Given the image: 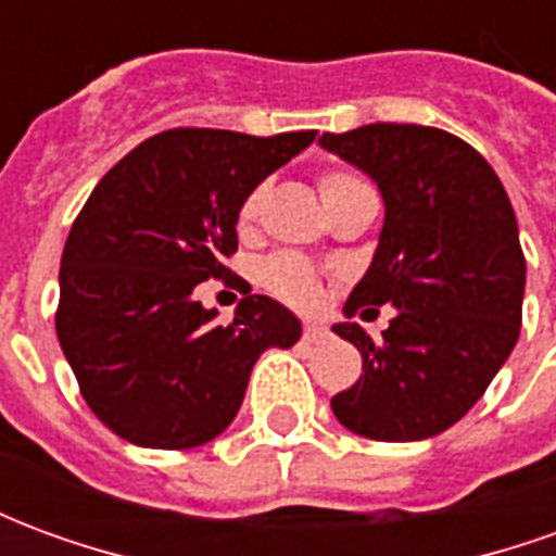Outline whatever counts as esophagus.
<instances>
[{
	"label": "esophagus",
	"mask_w": 556,
	"mask_h": 556,
	"mask_svg": "<svg viewBox=\"0 0 556 556\" xmlns=\"http://www.w3.org/2000/svg\"><path fill=\"white\" fill-rule=\"evenodd\" d=\"M321 339H327V327L303 325V342H321Z\"/></svg>",
	"instance_id": "34e87169"
}]
</instances>
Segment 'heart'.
<instances>
[{
  "label": "heart",
  "mask_w": 556,
  "mask_h": 556,
  "mask_svg": "<svg viewBox=\"0 0 556 556\" xmlns=\"http://www.w3.org/2000/svg\"><path fill=\"white\" fill-rule=\"evenodd\" d=\"M354 184H363L357 175L342 169H330L318 178V190H321V199H330V195L349 190ZM258 199L262 193L253 190L247 195L238 207V226L247 229L253 226L255 214H258ZM262 282H265L267 291H274L277 298H282L286 303H294V306H313L321 298V282H318V274H315L309 262H303L301 255L294 253H277L262 262Z\"/></svg>",
  "instance_id": "b5f03b06"
}]
</instances>
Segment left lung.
Instances as JSON below:
<instances>
[{
  "instance_id": "left-lung-1",
  "label": "left lung",
  "mask_w": 556,
  "mask_h": 556,
  "mask_svg": "<svg viewBox=\"0 0 556 556\" xmlns=\"http://www.w3.org/2000/svg\"><path fill=\"white\" fill-rule=\"evenodd\" d=\"M321 146L363 169L384 195V229L345 315L396 318L381 339L337 325L363 375L330 399L345 429L372 441H422L465 417L521 333L525 253L501 178L441 127L363 125Z\"/></svg>"
}]
</instances>
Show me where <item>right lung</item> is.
Returning a JSON list of instances; mask_svg holds the SVG:
<instances>
[{"label": "right lung", "mask_w": 556, "mask_h": 556, "mask_svg": "<svg viewBox=\"0 0 556 556\" xmlns=\"http://www.w3.org/2000/svg\"><path fill=\"white\" fill-rule=\"evenodd\" d=\"M313 139L172 127L91 190L62 253L55 333L86 405L118 438L154 450L214 441L258 354L301 339V321L265 294H247L219 325L195 286L238 282L226 267L238 207Z\"/></svg>", "instance_id": "right-lung-1"}]
</instances>
